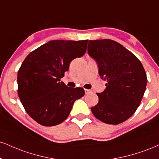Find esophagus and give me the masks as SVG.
<instances>
[{
    "label": "esophagus",
    "instance_id": "obj_1",
    "mask_svg": "<svg viewBox=\"0 0 159 159\" xmlns=\"http://www.w3.org/2000/svg\"><path fill=\"white\" fill-rule=\"evenodd\" d=\"M92 92V90H90V89H85V93L87 95L89 94V93H90Z\"/></svg>",
    "mask_w": 159,
    "mask_h": 159
}]
</instances>
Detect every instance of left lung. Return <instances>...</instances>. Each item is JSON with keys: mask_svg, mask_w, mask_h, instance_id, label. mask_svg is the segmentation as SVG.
<instances>
[{"mask_svg": "<svg viewBox=\"0 0 159 159\" xmlns=\"http://www.w3.org/2000/svg\"><path fill=\"white\" fill-rule=\"evenodd\" d=\"M88 54L96 61L106 89L97 93L92 112L100 121L118 124L130 118L141 104L147 84L141 61L125 47L110 39L88 43Z\"/></svg>", "mask_w": 159, "mask_h": 159, "instance_id": "1", "label": "left lung"}]
</instances>
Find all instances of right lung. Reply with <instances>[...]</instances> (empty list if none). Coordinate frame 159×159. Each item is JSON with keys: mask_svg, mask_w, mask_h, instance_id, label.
I'll list each match as a JSON object with an SVG mask.
<instances>
[{"mask_svg": "<svg viewBox=\"0 0 159 159\" xmlns=\"http://www.w3.org/2000/svg\"><path fill=\"white\" fill-rule=\"evenodd\" d=\"M88 40H54L27 55L18 72V93L29 116L46 127L66 119L83 88L66 87L61 78L72 59L85 54Z\"/></svg>", "mask_w": 159, "mask_h": 159, "instance_id": "right-lung-1", "label": "right lung"}]
</instances>
